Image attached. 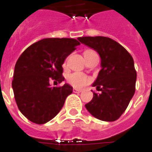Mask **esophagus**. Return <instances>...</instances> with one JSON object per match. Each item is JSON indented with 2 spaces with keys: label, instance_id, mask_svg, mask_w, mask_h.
<instances>
[{
  "label": "esophagus",
  "instance_id": "1",
  "mask_svg": "<svg viewBox=\"0 0 152 152\" xmlns=\"http://www.w3.org/2000/svg\"><path fill=\"white\" fill-rule=\"evenodd\" d=\"M82 91L81 89H73V92L74 93H80Z\"/></svg>",
  "mask_w": 152,
  "mask_h": 152
}]
</instances>
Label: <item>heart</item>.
Masks as SVG:
<instances>
[{"label": "heart", "mask_w": 152, "mask_h": 152, "mask_svg": "<svg viewBox=\"0 0 152 152\" xmlns=\"http://www.w3.org/2000/svg\"><path fill=\"white\" fill-rule=\"evenodd\" d=\"M66 80L75 88H82L90 81V78L86 74L80 72L71 73L66 77Z\"/></svg>", "instance_id": "obj_1"}]
</instances>
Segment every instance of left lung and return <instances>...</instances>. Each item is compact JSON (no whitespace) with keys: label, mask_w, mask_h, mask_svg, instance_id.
Wrapping results in <instances>:
<instances>
[{"label":"left lung","mask_w":152,"mask_h":152,"mask_svg":"<svg viewBox=\"0 0 152 152\" xmlns=\"http://www.w3.org/2000/svg\"><path fill=\"white\" fill-rule=\"evenodd\" d=\"M80 43L94 50L101 58V68L92 86L101 87L86 104L88 112L99 120L115 121L124 113L135 93L137 72L134 59L120 44L105 37L78 38Z\"/></svg>","instance_id":"left-lung-1"}]
</instances>
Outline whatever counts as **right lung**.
Instances as JSON below:
<instances>
[{"label": "right lung", "mask_w": 152, "mask_h": 152, "mask_svg": "<svg viewBox=\"0 0 152 152\" xmlns=\"http://www.w3.org/2000/svg\"><path fill=\"white\" fill-rule=\"evenodd\" d=\"M80 44L72 38H45L28 47L15 66L12 89L19 111L36 124L52 120L63 107L73 88L65 83L51 88L50 78L64 80L63 66L66 58Z\"/></svg>", "instance_id": "right-lung-1"}]
</instances>
